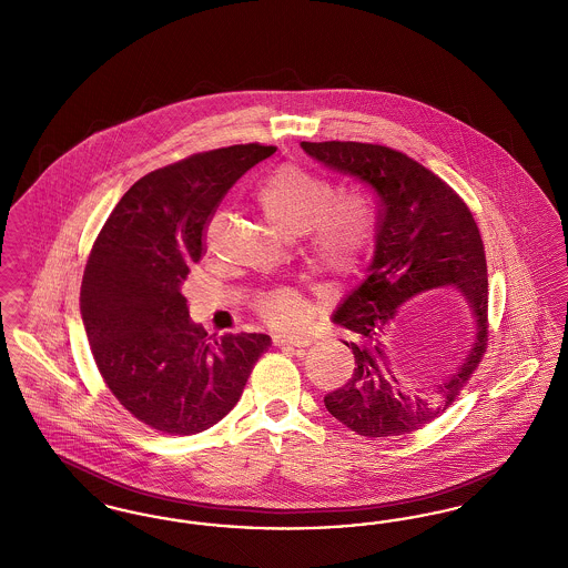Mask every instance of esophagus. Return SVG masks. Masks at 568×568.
<instances>
[{"label": "esophagus", "instance_id": "1", "mask_svg": "<svg viewBox=\"0 0 568 568\" xmlns=\"http://www.w3.org/2000/svg\"><path fill=\"white\" fill-rule=\"evenodd\" d=\"M272 343L276 347H308L311 338L304 334H274Z\"/></svg>", "mask_w": 568, "mask_h": 568}]
</instances>
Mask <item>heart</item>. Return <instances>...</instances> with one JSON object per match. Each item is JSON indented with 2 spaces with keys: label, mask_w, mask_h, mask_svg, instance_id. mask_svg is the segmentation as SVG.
<instances>
[{
  "label": "heart",
  "mask_w": 568,
  "mask_h": 568,
  "mask_svg": "<svg viewBox=\"0 0 568 568\" xmlns=\"http://www.w3.org/2000/svg\"><path fill=\"white\" fill-rule=\"evenodd\" d=\"M255 202L283 236H300V253L313 271L332 276L355 271L375 234V206L364 191H334L325 176L300 163L271 170ZM255 311L274 327H290L302 320L306 300L292 287H274L257 294Z\"/></svg>",
  "instance_id": "obj_1"
}]
</instances>
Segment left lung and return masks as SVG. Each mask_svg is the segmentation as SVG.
Masks as SVG:
<instances>
[{
  "label": "left lung",
  "mask_w": 568,
  "mask_h": 568,
  "mask_svg": "<svg viewBox=\"0 0 568 568\" xmlns=\"http://www.w3.org/2000/svg\"><path fill=\"white\" fill-rule=\"evenodd\" d=\"M302 149L366 183L378 204L373 264L334 313V324L352 332L345 345L355 368L343 387L325 394V408L366 438L415 433L456 403L487 349V264L477 221L443 179L396 149L341 140L302 142ZM436 286H456L467 297L476 327L459 366L419 395L388 371L382 336L398 305Z\"/></svg>",
  "instance_id": "obj_1"
}]
</instances>
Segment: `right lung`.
I'll use <instances>...</instances> for the list:
<instances>
[{
	"label": "right lung",
	"instance_id": "obj_1",
	"mask_svg": "<svg viewBox=\"0 0 568 568\" xmlns=\"http://www.w3.org/2000/svg\"><path fill=\"white\" fill-rule=\"evenodd\" d=\"M276 146L195 153L135 181L89 253L81 313L98 371L138 422L172 436L202 433L243 396L268 334L215 338L191 324L181 285L204 253L206 225L230 187Z\"/></svg>",
	"mask_w": 568,
	"mask_h": 568
}]
</instances>
